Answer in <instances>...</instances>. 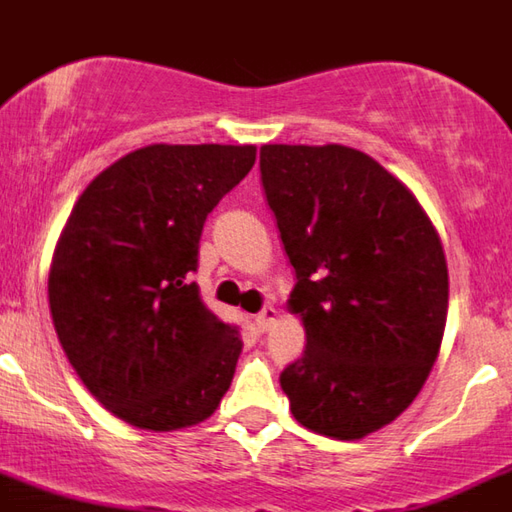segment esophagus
Returning <instances> with one entry per match:
<instances>
[{"label":"esophagus","mask_w":512,"mask_h":512,"mask_svg":"<svg viewBox=\"0 0 512 512\" xmlns=\"http://www.w3.org/2000/svg\"><path fill=\"white\" fill-rule=\"evenodd\" d=\"M276 319H279V311H276L274 306H266V309L261 311L259 316H256V326H259V332H266V329H271Z\"/></svg>","instance_id":"1"}]
</instances>
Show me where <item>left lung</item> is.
Returning a JSON list of instances; mask_svg holds the SVG:
<instances>
[{
    "mask_svg": "<svg viewBox=\"0 0 512 512\" xmlns=\"http://www.w3.org/2000/svg\"><path fill=\"white\" fill-rule=\"evenodd\" d=\"M261 180L296 271L306 349L281 372L291 415L334 440L397 420L440 354L442 241L410 188L347 145H264Z\"/></svg>",
    "mask_w": 512,
    "mask_h": 512,
    "instance_id": "obj_1",
    "label": "left lung"
}]
</instances>
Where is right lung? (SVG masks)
I'll return each mask as SVG.
<instances>
[{
    "label": "right lung",
    "instance_id": "obj_1",
    "mask_svg": "<svg viewBox=\"0 0 512 512\" xmlns=\"http://www.w3.org/2000/svg\"><path fill=\"white\" fill-rule=\"evenodd\" d=\"M256 145H145L82 191L50 266L55 332L92 397L140 430L208 420L231 387L241 334L191 274L208 213Z\"/></svg>",
    "mask_w": 512,
    "mask_h": 512
}]
</instances>
